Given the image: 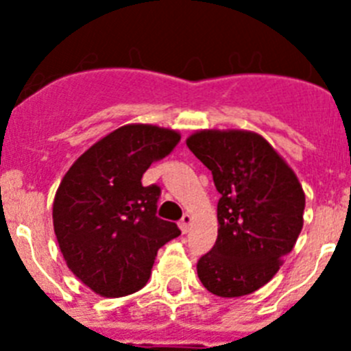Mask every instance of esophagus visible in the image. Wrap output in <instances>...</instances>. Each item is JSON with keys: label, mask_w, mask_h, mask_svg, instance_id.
I'll return each mask as SVG.
<instances>
[{"label": "esophagus", "mask_w": 351, "mask_h": 351, "mask_svg": "<svg viewBox=\"0 0 351 351\" xmlns=\"http://www.w3.org/2000/svg\"><path fill=\"white\" fill-rule=\"evenodd\" d=\"M190 226H191V216L184 214L181 221H179V228H181L182 234H188V232H190Z\"/></svg>", "instance_id": "1"}]
</instances>
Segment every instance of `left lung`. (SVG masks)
I'll list each match as a JSON object with an SVG mask.
<instances>
[{"mask_svg":"<svg viewBox=\"0 0 351 351\" xmlns=\"http://www.w3.org/2000/svg\"><path fill=\"white\" fill-rule=\"evenodd\" d=\"M186 145L213 173L218 239L198 260L204 287L218 297L253 293L274 278L302 230V186L262 135L202 130Z\"/></svg>","mask_w":351,"mask_h":351,"instance_id":"8db88e82","label":"left lung"}]
</instances>
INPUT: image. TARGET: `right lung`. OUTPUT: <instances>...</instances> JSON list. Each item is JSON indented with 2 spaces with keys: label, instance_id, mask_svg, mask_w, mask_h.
<instances>
[{
  "label": "right lung",
  "instance_id": "1",
  "mask_svg": "<svg viewBox=\"0 0 351 351\" xmlns=\"http://www.w3.org/2000/svg\"><path fill=\"white\" fill-rule=\"evenodd\" d=\"M181 135L126 125L93 144L64 173L52 206L54 232L68 269L104 297L145 287L161 246L181 230L156 216L160 186H142L151 163Z\"/></svg>",
  "mask_w": 351,
  "mask_h": 351
}]
</instances>
